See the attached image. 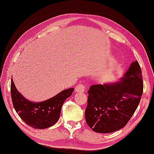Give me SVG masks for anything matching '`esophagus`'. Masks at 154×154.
<instances>
[{"label":"esophagus","mask_w":154,"mask_h":154,"mask_svg":"<svg viewBox=\"0 0 154 154\" xmlns=\"http://www.w3.org/2000/svg\"><path fill=\"white\" fill-rule=\"evenodd\" d=\"M85 90V86L82 84L78 85L77 87H75V91L77 92H83Z\"/></svg>","instance_id":"obj_1"}]
</instances>
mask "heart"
Here are the masks:
<instances>
[{"mask_svg": "<svg viewBox=\"0 0 154 154\" xmlns=\"http://www.w3.org/2000/svg\"><path fill=\"white\" fill-rule=\"evenodd\" d=\"M115 65H116V61H114V62H113L112 63V64H111L110 67H111V68H113V67H115Z\"/></svg>", "mask_w": 154, "mask_h": 154, "instance_id": "obj_1", "label": "heart"}]
</instances>
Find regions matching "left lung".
I'll list each match as a JSON object with an SVG mask.
<instances>
[{"mask_svg":"<svg viewBox=\"0 0 154 154\" xmlns=\"http://www.w3.org/2000/svg\"><path fill=\"white\" fill-rule=\"evenodd\" d=\"M142 92V71L138 61H135L120 81L91 86L87 92L86 122L98 133L121 129L135 112Z\"/></svg>","mask_w":154,"mask_h":154,"instance_id":"left-lung-1","label":"left lung"}]
</instances>
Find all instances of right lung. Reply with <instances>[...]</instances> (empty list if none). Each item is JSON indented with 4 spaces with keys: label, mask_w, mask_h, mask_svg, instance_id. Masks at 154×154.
<instances>
[{
    "label": "right lung",
    "mask_w": 154,
    "mask_h": 154,
    "mask_svg": "<svg viewBox=\"0 0 154 154\" xmlns=\"http://www.w3.org/2000/svg\"><path fill=\"white\" fill-rule=\"evenodd\" d=\"M73 89H66L43 102H33L25 98L17 91L12 79L10 88L16 112L29 126L38 129L52 127L58 121L63 103L66 98L72 94Z\"/></svg>",
    "instance_id": "right-lung-1"
}]
</instances>
